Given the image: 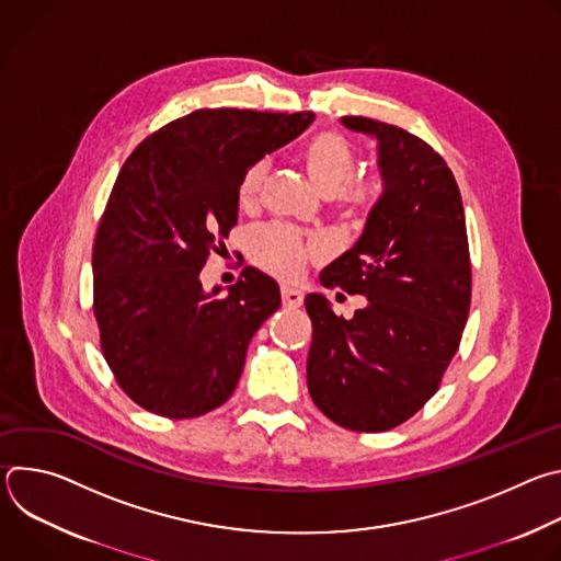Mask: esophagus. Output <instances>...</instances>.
Segmentation results:
<instances>
[{"instance_id":"esophagus-1","label":"esophagus","mask_w":561,"mask_h":561,"mask_svg":"<svg viewBox=\"0 0 561 561\" xmlns=\"http://www.w3.org/2000/svg\"><path fill=\"white\" fill-rule=\"evenodd\" d=\"M282 301H284V306L297 308L304 301V293L299 288H293V286H282Z\"/></svg>"}]
</instances>
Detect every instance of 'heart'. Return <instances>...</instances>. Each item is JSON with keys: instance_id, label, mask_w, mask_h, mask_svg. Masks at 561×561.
Segmentation results:
<instances>
[{"instance_id": "b5f03b06", "label": "heart", "mask_w": 561, "mask_h": 561, "mask_svg": "<svg viewBox=\"0 0 561 561\" xmlns=\"http://www.w3.org/2000/svg\"><path fill=\"white\" fill-rule=\"evenodd\" d=\"M304 169L308 173V180L319 193L335 195L346 186V182L353 175L355 152L340 133H333V130L317 133L304 148ZM266 173H268L266 162H260L247 171L242 184H239V202L244 206H251L257 199L262 184L266 180ZM340 197L351 204H362L366 202V188L351 186L342 191ZM251 251H253V260L262 268H266L277 277L293 279L304 271L308 257L317 253V244L306 242V239H301V234H297L290 228L268 226L253 237Z\"/></svg>"}]
</instances>
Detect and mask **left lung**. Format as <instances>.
Instances as JSON below:
<instances>
[{
  "mask_svg": "<svg viewBox=\"0 0 561 561\" xmlns=\"http://www.w3.org/2000/svg\"><path fill=\"white\" fill-rule=\"evenodd\" d=\"M344 128L377 144L381 195L357 242L319 282L366 297L351 319L322 293L306 295L312 342L308 392L335 424L381 433L435 394L470 308V257L457 182L420 137L346 115Z\"/></svg>",
  "mask_w": 561,
  "mask_h": 561,
  "instance_id": "8db88e82",
  "label": "left lung"
}]
</instances>
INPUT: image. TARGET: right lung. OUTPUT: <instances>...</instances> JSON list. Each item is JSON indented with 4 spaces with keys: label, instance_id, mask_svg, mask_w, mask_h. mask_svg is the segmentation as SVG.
<instances>
[{
    "label": "right lung",
    "instance_id": "add662e5",
    "mask_svg": "<svg viewBox=\"0 0 561 561\" xmlns=\"http://www.w3.org/2000/svg\"><path fill=\"white\" fill-rule=\"evenodd\" d=\"M312 113L199 108L146 137L117 175L93 249L104 357L141 409L173 420L221 407L279 286L249 266L206 290L217 234L237 224L239 184L297 139Z\"/></svg>",
    "mask_w": 561,
    "mask_h": 561
}]
</instances>
